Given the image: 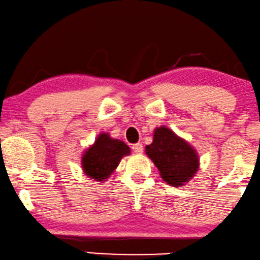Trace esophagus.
Here are the masks:
<instances>
[{
    "label": "esophagus",
    "instance_id": "obj_1",
    "mask_svg": "<svg viewBox=\"0 0 260 260\" xmlns=\"http://www.w3.org/2000/svg\"><path fill=\"white\" fill-rule=\"evenodd\" d=\"M132 149H133L134 153H137V154H141L142 152H144V146L140 142H138V144H134L132 146Z\"/></svg>",
    "mask_w": 260,
    "mask_h": 260
}]
</instances>
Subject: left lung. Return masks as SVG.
Here are the masks:
<instances>
[{"label": "left lung", "mask_w": 260, "mask_h": 260, "mask_svg": "<svg viewBox=\"0 0 260 260\" xmlns=\"http://www.w3.org/2000/svg\"><path fill=\"white\" fill-rule=\"evenodd\" d=\"M146 154L158 167L164 180L175 187L187 182L199 167L194 148L167 127L154 131L153 142L146 146Z\"/></svg>", "instance_id": "8db88e82"}]
</instances>
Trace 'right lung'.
<instances>
[{
    "label": "right lung",
    "instance_id": "obj_1",
    "mask_svg": "<svg viewBox=\"0 0 260 260\" xmlns=\"http://www.w3.org/2000/svg\"><path fill=\"white\" fill-rule=\"evenodd\" d=\"M129 147L123 141L109 138L102 133L95 144L87 149L82 156V168L85 173L96 181L108 178L118 167L123 155L129 154Z\"/></svg>",
    "mask_w": 260,
    "mask_h": 260
}]
</instances>
